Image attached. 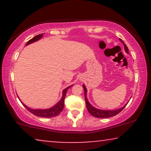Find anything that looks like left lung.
Masks as SVG:
<instances>
[{
    "instance_id": "left-lung-1",
    "label": "left lung",
    "mask_w": 151,
    "mask_h": 151,
    "mask_svg": "<svg viewBox=\"0 0 151 151\" xmlns=\"http://www.w3.org/2000/svg\"><path fill=\"white\" fill-rule=\"evenodd\" d=\"M119 40H120V42L123 43L124 47V50L126 52L129 53V49H128L127 45L124 44V42H123L122 39H119ZM83 88L84 90V97H85V102H86V108H87V110L88 112H89L90 114L95 117H98V118H108V117H111L115 116V115L118 114L119 113H120L121 111L125 108V106H127V104H128V103H127V104H126L123 107H122V108L119 109H116V110H113V111L101 110V109H96L92 105L88 102L87 98H86V91H87V90H86V86H84V84L83 85Z\"/></svg>"
}]
</instances>
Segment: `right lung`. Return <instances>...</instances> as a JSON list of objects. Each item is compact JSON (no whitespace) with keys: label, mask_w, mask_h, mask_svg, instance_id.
<instances>
[{"label":"right lung","mask_w":151,"mask_h":151,"mask_svg":"<svg viewBox=\"0 0 151 151\" xmlns=\"http://www.w3.org/2000/svg\"><path fill=\"white\" fill-rule=\"evenodd\" d=\"M43 36V34L37 35L35 37H34L32 39H31L27 42L26 45H28L31 44V43L36 42V41H38V40H40V38H42ZM71 86H68L67 88H65L63 91V97H62L61 100L59 101L56 104L54 105V106L51 107V108L47 109H32L29 108V107L27 106L25 104H24L21 101V103L23 104V106L25 107V108L27 109V110L29 111L30 113H32V114H34L35 115L38 117H47V118H49V117H55L57 115H58L63 110L64 108V104H65V98L66 96V93H67V91L69 89L70 87H71Z\"/></svg>","instance_id":"obj_1"}]
</instances>
